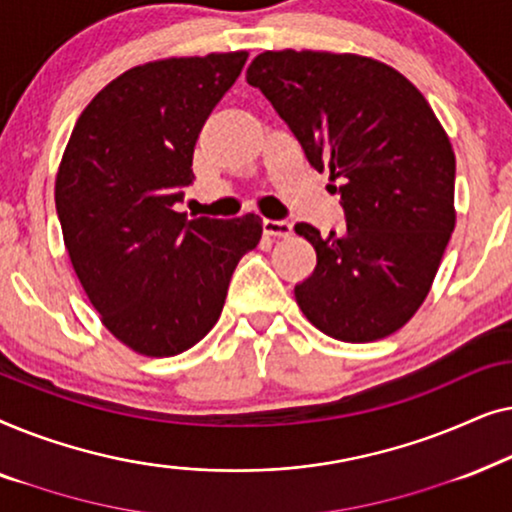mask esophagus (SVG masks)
<instances>
[{
    "instance_id": "esophagus-1",
    "label": "esophagus",
    "mask_w": 512,
    "mask_h": 512,
    "mask_svg": "<svg viewBox=\"0 0 512 512\" xmlns=\"http://www.w3.org/2000/svg\"><path fill=\"white\" fill-rule=\"evenodd\" d=\"M293 226L289 221H275V219H265L263 221V233L272 235V237H289Z\"/></svg>"
}]
</instances>
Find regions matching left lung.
Returning a JSON list of instances; mask_svg holds the SVG:
<instances>
[{
	"label": "left lung",
	"instance_id": "1",
	"mask_svg": "<svg viewBox=\"0 0 512 512\" xmlns=\"http://www.w3.org/2000/svg\"><path fill=\"white\" fill-rule=\"evenodd\" d=\"M303 146L338 179L347 228L296 223L317 268L296 284L312 326L342 342L396 333L429 296L450 242L454 151L424 95L394 67L356 53L265 51L247 69Z\"/></svg>",
	"mask_w": 512,
	"mask_h": 512
}]
</instances>
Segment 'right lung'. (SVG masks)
Segmentation results:
<instances>
[{
  "instance_id": "1",
  "label": "right lung",
  "mask_w": 512,
  "mask_h": 512,
  "mask_svg": "<svg viewBox=\"0 0 512 512\" xmlns=\"http://www.w3.org/2000/svg\"><path fill=\"white\" fill-rule=\"evenodd\" d=\"M247 51L132 67L81 111L55 177V209L76 277L107 331L132 352L174 356L221 317L233 270L263 221L186 219L207 116Z\"/></svg>"
}]
</instances>
